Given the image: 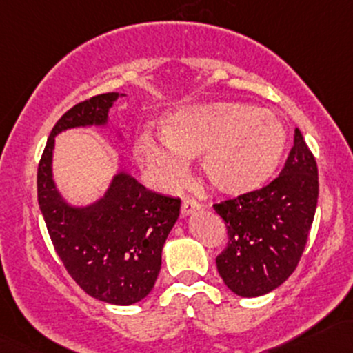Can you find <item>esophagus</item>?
<instances>
[{"label":"esophagus","instance_id":"esophagus-1","mask_svg":"<svg viewBox=\"0 0 353 353\" xmlns=\"http://www.w3.org/2000/svg\"><path fill=\"white\" fill-rule=\"evenodd\" d=\"M199 208H201V204L197 203V201L184 199L183 206H181V212H183L184 216H189V214H192V212H196Z\"/></svg>","mask_w":353,"mask_h":353}]
</instances>
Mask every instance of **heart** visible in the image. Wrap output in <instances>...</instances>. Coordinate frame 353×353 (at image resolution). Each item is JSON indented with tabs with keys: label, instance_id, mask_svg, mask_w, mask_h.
I'll use <instances>...</instances> for the list:
<instances>
[{
	"label": "heart",
	"instance_id": "obj_1",
	"mask_svg": "<svg viewBox=\"0 0 353 353\" xmlns=\"http://www.w3.org/2000/svg\"><path fill=\"white\" fill-rule=\"evenodd\" d=\"M162 141L144 132L135 159L164 189H179L189 159L199 156L201 174L218 192L239 196L265 185L286 149L283 122L268 108L216 100L179 107L159 120Z\"/></svg>",
	"mask_w": 353,
	"mask_h": 353
}]
</instances>
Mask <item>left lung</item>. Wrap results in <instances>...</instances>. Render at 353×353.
<instances>
[{"instance_id":"8db88e82","label":"left lung","mask_w":353,"mask_h":353,"mask_svg":"<svg viewBox=\"0 0 353 353\" xmlns=\"http://www.w3.org/2000/svg\"><path fill=\"white\" fill-rule=\"evenodd\" d=\"M319 201V168L295 130L280 176L265 188L214 204L228 231L216 266L231 292L261 296L295 271L307 246Z\"/></svg>"}]
</instances>
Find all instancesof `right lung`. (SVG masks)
Here are the masks:
<instances>
[{
    "mask_svg": "<svg viewBox=\"0 0 353 353\" xmlns=\"http://www.w3.org/2000/svg\"><path fill=\"white\" fill-rule=\"evenodd\" d=\"M117 97L115 92L90 97L58 119L38 164L37 185L46 230L73 281L100 301L132 305L156 283L162 246L179 218L181 199L147 191L120 172L95 204L70 208L52 179L55 135L72 127L105 123Z\"/></svg>",
    "mask_w": 353,
    "mask_h": 353,
    "instance_id": "right-lung-1",
    "label": "right lung"
}]
</instances>
